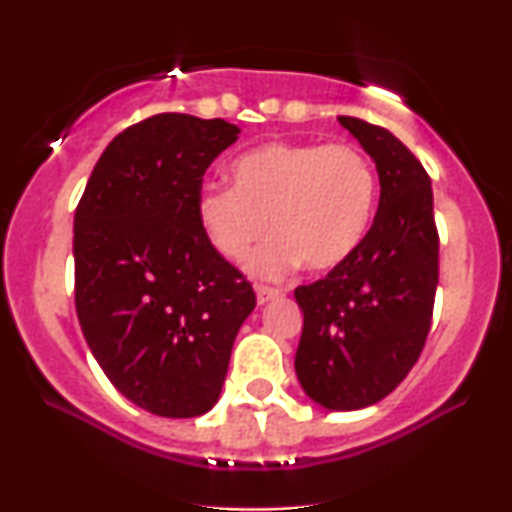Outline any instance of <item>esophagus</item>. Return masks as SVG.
<instances>
[{
    "label": "esophagus",
    "mask_w": 512,
    "mask_h": 512,
    "mask_svg": "<svg viewBox=\"0 0 512 512\" xmlns=\"http://www.w3.org/2000/svg\"><path fill=\"white\" fill-rule=\"evenodd\" d=\"M255 293H257V303H260V305L274 301V298L281 296L279 289H272V286H264V284H257Z\"/></svg>",
    "instance_id": "1"
}]
</instances>
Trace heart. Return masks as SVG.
I'll return each instance as SVG.
<instances>
[{
	"label": "heart",
	"instance_id": "b5f03b06",
	"mask_svg": "<svg viewBox=\"0 0 512 512\" xmlns=\"http://www.w3.org/2000/svg\"><path fill=\"white\" fill-rule=\"evenodd\" d=\"M233 187H207L197 216L211 248L250 272L279 279L305 264L332 272L361 248L373 223L378 180L351 144L267 142L231 163Z\"/></svg>",
	"mask_w": 512,
	"mask_h": 512
}]
</instances>
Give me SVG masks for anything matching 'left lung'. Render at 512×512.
I'll return each mask as SVG.
<instances>
[{"label": "left lung", "instance_id": "left-lung-1", "mask_svg": "<svg viewBox=\"0 0 512 512\" xmlns=\"http://www.w3.org/2000/svg\"><path fill=\"white\" fill-rule=\"evenodd\" d=\"M375 161L380 204L366 240L342 267L298 286L303 334L296 375L330 411L363 409L390 395L424 351L438 286L431 178L385 127L342 115Z\"/></svg>", "mask_w": 512, "mask_h": 512}]
</instances>
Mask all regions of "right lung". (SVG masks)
<instances>
[{"label": "right lung", "mask_w": 512, "mask_h": 512, "mask_svg": "<svg viewBox=\"0 0 512 512\" xmlns=\"http://www.w3.org/2000/svg\"><path fill=\"white\" fill-rule=\"evenodd\" d=\"M238 134L219 117H146L108 144L76 207L81 332L110 383L156 416L214 407L257 303L197 216L204 173Z\"/></svg>", "instance_id": "1"}]
</instances>
